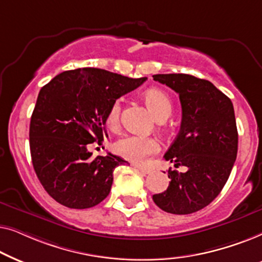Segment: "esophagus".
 Masks as SVG:
<instances>
[{
    "instance_id": "esophagus-1",
    "label": "esophagus",
    "mask_w": 262,
    "mask_h": 262,
    "mask_svg": "<svg viewBox=\"0 0 262 262\" xmlns=\"http://www.w3.org/2000/svg\"><path fill=\"white\" fill-rule=\"evenodd\" d=\"M135 168L137 170L141 171L142 174H150V173H151V169H149V168H145V167H142V166H138V164H135Z\"/></svg>"
}]
</instances>
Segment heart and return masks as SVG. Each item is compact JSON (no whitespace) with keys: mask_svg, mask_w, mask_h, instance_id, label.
<instances>
[{"mask_svg":"<svg viewBox=\"0 0 262 262\" xmlns=\"http://www.w3.org/2000/svg\"><path fill=\"white\" fill-rule=\"evenodd\" d=\"M145 101L150 111L159 118H168L171 113V101L166 93L161 89L150 88L145 92ZM121 103L120 100L113 101L106 114L107 126L117 130L120 124ZM116 154L131 162L143 163L149 156L160 150V143L155 137L144 135H125L113 144Z\"/></svg>","mask_w":262,"mask_h":262,"instance_id":"obj_1","label":"heart"}]
</instances>
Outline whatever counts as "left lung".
<instances>
[{"label":"left lung","mask_w":262,"mask_h":262,"mask_svg":"<svg viewBox=\"0 0 262 262\" xmlns=\"http://www.w3.org/2000/svg\"><path fill=\"white\" fill-rule=\"evenodd\" d=\"M154 80L179 94L181 126L164 160L187 171L168 170L166 191L154 202L168 213L188 214L220 194L237 156L238 134L231 100L210 81L186 74H159Z\"/></svg>","instance_id":"1"}]
</instances>
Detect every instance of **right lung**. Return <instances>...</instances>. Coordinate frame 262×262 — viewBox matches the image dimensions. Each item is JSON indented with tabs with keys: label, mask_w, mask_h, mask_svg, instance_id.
<instances>
[{
	"label": "right lung",
	"mask_w": 262,
	"mask_h": 262,
	"mask_svg": "<svg viewBox=\"0 0 262 262\" xmlns=\"http://www.w3.org/2000/svg\"><path fill=\"white\" fill-rule=\"evenodd\" d=\"M145 80L83 68L63 71L40 89L30 124L32 163L57 203L89 209L110 194L114 168L127 162L111 152L92 157L88 146L108 137L106 114L113 101Z\"/></svg>",
	"instance_id": "add662e5"
}]
</instances>
